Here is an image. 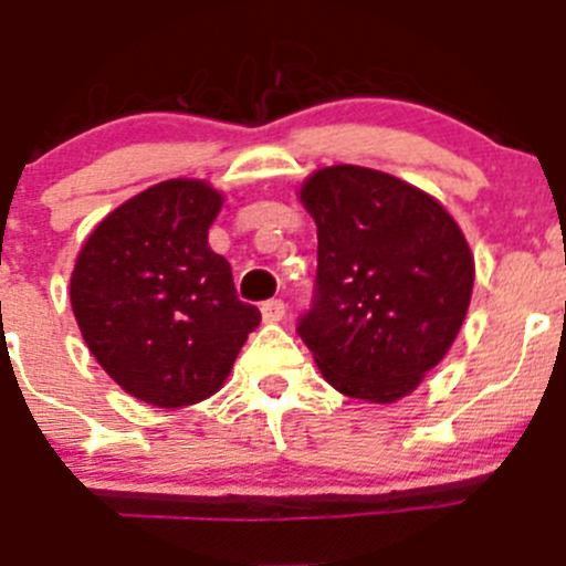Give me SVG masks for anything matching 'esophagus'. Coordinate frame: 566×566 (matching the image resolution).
<instances>
[{
    "label": "esophagus",
    "instance_id": "34e87169",
    "mask_svg": "<svg viewBox=\"0 0 566 566\" xmlns=\"http://www.w3.org/2000/svg\"><path fill=\"white\" fill-rule=\"evenodd\" d=\"M284 313H287V304H284L282 298H271V302L262 304V318L268 321V324H276V321H282Z\"/></svg>",
    "mask_w": 566,
    "mask_h": 566
}]
</instances>
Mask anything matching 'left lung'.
<instances>
[{
	"label": "left lung",
	"mask_w": 566,
	"mask_h": 566,
	"mask_svg": "<svg viewBox=\"0 0 566 566\" xmlns=\"http://www.w3.org/2000/svg\"><path fill=\"white\" fill-rule=\"evenodd\" d=\"M298 200L318 228L313 307L298 335L346 397L395 403L440 364L465 321L473 253L434 197L364 166H327Z\"/></svg>",
	"instance_id": "8db88e82"
}]
</instances>
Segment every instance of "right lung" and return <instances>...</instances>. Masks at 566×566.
Returning <instances> with one entry per match:
<instances>
[{"mask_svg": "<svg viewBox=\"0 0 566 566\" xmlns=\"http://www.w3.org/2000/svg\"><path fill=\"white\" fill-rule=\"evenodd\" d=\"M222 202L206 180L157 182L106 213L75 259L70 302L90 353L126 395L157 409L220 391L262 321L208 245Z\"/></svg>", "mask_w": 566, "mask_h": 566, "instance_id": "add662e5", "label": "right lung"}]
</instances>
